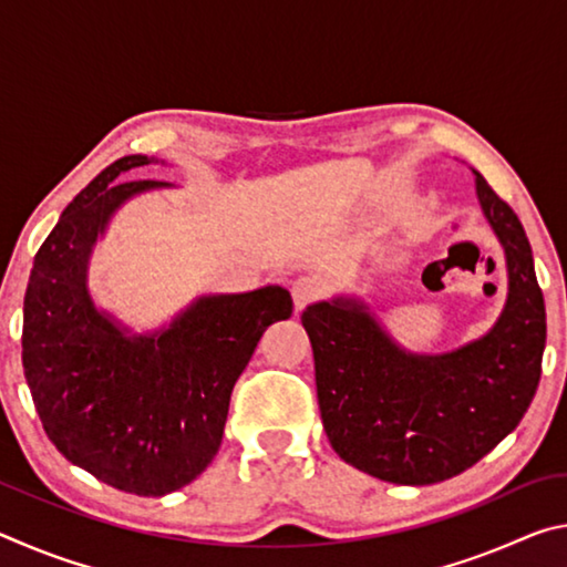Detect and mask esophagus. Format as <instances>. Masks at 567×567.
<instances>
[{
    "label": "esophagus",
    "mask_w": 567,
    "mask_h": 567,
    "mask_svg": "<svg viewBox=\"0 0 567 567\" xmlns=\"http://www.w3.org/2000/svg\"><path fill=\"white\" fill-rule=\"evenodd\" d=\"M322 295V285L312 277H297L292 282V300H295V310H305L307 305L320 300Z\"/></svg>",
    "instance_id": "1"
}]
</instances>
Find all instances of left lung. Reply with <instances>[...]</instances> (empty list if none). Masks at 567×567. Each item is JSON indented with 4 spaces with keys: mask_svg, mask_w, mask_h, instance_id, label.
<instances>
[{
    "mask_svg": "<svg viewBox=\"0 0 567 567\" xmlns=\"http://www.w3.org/2000/svg\"><path fill=\"white\" fill-rule=\"evenodd\" d=\"M477 197L511 272L507 305L483 340L437 358L398 350L358 302L302 312L324 433L344 463L388 483L460 475L517 427L543 372L545 302L513 207L477 175Z\"/></svg>",
    "mask_w": 567,
    "mask_h": 567,
    "instance_id": "1",
    "label": "left lung"
}]
</instances>
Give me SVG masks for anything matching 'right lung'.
Here are the masks:
<instances>
[{
    "label": "right lung",
    "instance_id": "add662e5",
    "mask_svg": "<svg viewBox=\"0 0 567 567\" xmlns=\"http://www.w3.org/2000/svg\"><path fill=\"white\" fill-rule=\"evenodd\" d=\"M102 169L44 239L24 295L22 364L47 437L117 491L159 497L192 483L223 443L229 395L262 332L292 315L282 287L205 297L157 338H124L84 285L94 239L124 199L162 187Z\"/></svg>",
    "mask_w": 567,
    "mask_h": 567
}]
</instances>
